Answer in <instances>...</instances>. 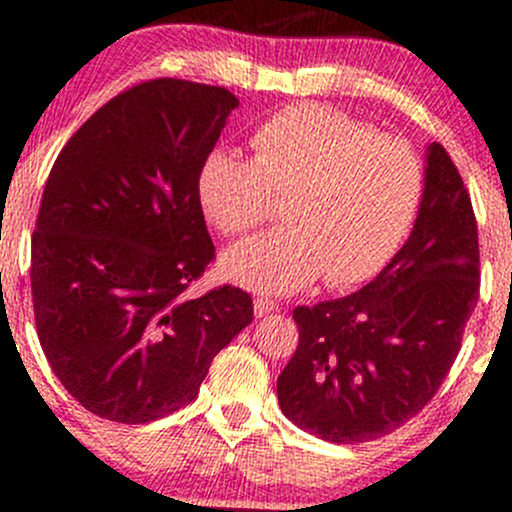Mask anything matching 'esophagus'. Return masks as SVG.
<instances>
[{"label":"esophagus","instance_id":"34e87169","mask_svg":"<svg viewBox=\"0 0 512 512\" xmlns=\"http://www.w3.org/2000/svg\"><path fill=\"white\" fill-rule=\"evenodd\" d=\"M254 310H256L258 317H263V315H268V312H276L278 305L273 300H268V298H256L254 300Z\"/></svg>","mask_w":512,"mask_h":512}]
</instances>
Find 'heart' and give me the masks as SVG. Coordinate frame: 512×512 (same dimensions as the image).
<instances>
[{
	"instance_id": "obj_1",
	"label": "heart",
	"mask_w": 512,
	"mask_h": 512,
	"mask_svg": "<svg viewBox=\"0 0 512 512\" xmlns=\"http://www.w3.org/2000/svg\"><path fill=\"white\" fill-rule=\"evenodd\" d=\"M425 175L405 141L320 104H293L251 136V161L217 151L197 175L202 212L244 236L280 201L283 227L229 249L224 276L266 295L376 276L415 222Z\"/></svg>"
}]
</instances>
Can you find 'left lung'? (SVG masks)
Segmentation results:
<instances>
[{
  "label": "left lung",
  "mask_w": 512,
  "mask_h": 512,
  "mask_svg": "<svg viewBox=\"0 0 512 512\" xmlns=\"http://www.w3.org/2000/svg\"><path fill=\"white\" fill-rule=\"evenodd\" d=\"M478 278L469 190L444 146L430 144L420 212L403 249L356 293L293 310L300 337L278 376L283 415L334 444L398 430L447 378Z\"/></svg>",
  "instance_id": "1"
}]
</instances>
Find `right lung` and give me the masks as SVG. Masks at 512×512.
I'll return each mask as SVG.
<instances>
[{
	"instance_id": "obj_1",
	"label": "right lung",
	"mask_w": 512,
	"mask_h": 512,
	"mask_svg": "<svg viewBox=\"0 0 512 512\" xmlns=\"http://www.w3.org/2000/svg\"><path fill=\"white\" fill-rule=\"evenodd\" d=\"M236 107L224 87L139 82L53 163L31 236L36 332L92 415L144 425L192 403L214 356L254 320L234 285L185 295L214 261L197 175Z\"/></svg>"
}]
</instances>
